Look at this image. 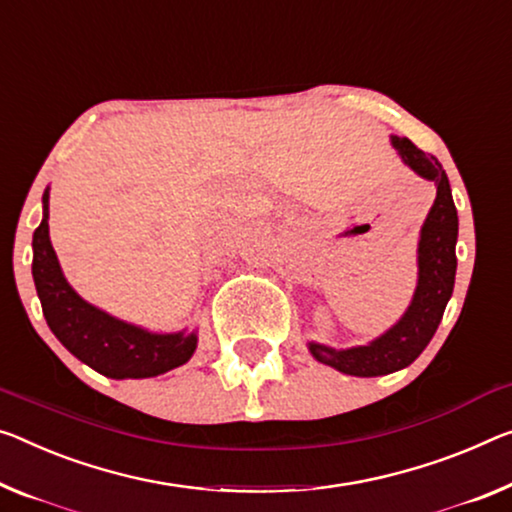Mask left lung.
<instances>
[{"mask_svg": "<svg viewBox=\"0 0 512 512\" xmlns=\"http://www.w3.org/2000/svg\"><path fill=\"white\" fill-rule=\"evenodd\" d=\"M391 144L407 167L437 185V199L426 217L419 240V286L410 309L398 325L371 345L350 350H332L327 345L311 343V355L336 371L375 377L410 366L435 336L439 320L455 283V240H458V210H455L446 171L435 155L423 153L407 137H391Z\"/></svg>", "mask_w": 512, "mask_h": 512, "instance_id": "obj_1", "label": "left lung"}]
</instances>
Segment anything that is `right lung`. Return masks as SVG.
I'll list each match as a JSON object with an SVG mask.
<instances>
[{"mask_svg": "<svg viewBox=\"0 0 512 512\" xmlns=\"http://www.w3.org/2000/svg\"><path fill=\"white\" fill-rule=\"evenodd\" d=\"M31 274L41 297L47 325L73 355L116 380L153 377L185 364L194 355V334H151L121 322L86 304L61 274L47 231V192L43 194V222L34 231Z\"/></svg>", "mask_w": 512, "mask_h": 512, "instance_id": "add662e5", "label": "right lung"}]
</instances>
